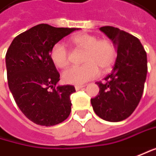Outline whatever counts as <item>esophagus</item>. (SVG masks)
<instances>
[{"label": "esophagus", "instance_id": "obj_1", "mask_svg": "<svg viewBox=\"0 0 156 156\" xmlns=\"http://www.w3.org/2000/svg\"><path fill=\"white\" fill-rule=\"evenodd\" d=\"M83 87H85V85H75V86H74V88H75L76 90H81V89L83 88Z\"/></svg>", "mask_w": 156, "mask_h": 156}]
</instances>
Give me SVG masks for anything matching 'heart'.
<instances>
[{
	"instance_id": "1",
	"label": "heart",
	"mask_w": 156,
	"mask_h": 156,
	"mask_svg": "<svg viewBox=\"0 0 156 156\" xmlns=\"http://www.w3.org/2000/svg\"><path fill=\"white\" fill-rule=\"evenodd\" d=\"M71 40L75 46L84 50V64L79 66H72L63 73L62 78L66 83H84L98 74V67L104 71L107 70L115 60L116 49L110 40H98V36L86 33L78 34L73 36ZM50 58L58 68H65L69 64V52L61 42H58L52 47Z\"/></svg>"
}]
</instances>
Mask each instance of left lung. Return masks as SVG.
Instances as JSON below:
<instances>
[{
  "label": "left lung",
  "instance_id": "obj_1",
  "mask_svg": "<svg viewBox=\"0 0 156 156\" xmlns=\"http://www.w3.org/2000/svg\"><path fill=\"white\" fill-rule=\"evenodd\" d=\"M117 49L112 73L97 82L99 92L90 99L97 115L108 122H121L136 109L144 91L147 73V52L139 40L114 27L99 28Z\"/></svg>",
  "mask_w": 156,
  "mask_h": 156
}]
</instances>
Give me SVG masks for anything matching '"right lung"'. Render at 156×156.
<instances>
[{
  "label": "right lung",
  "mask_w": 156,
  "mask_h": 156,
  "mask_svg": "<svg viewBox=\"0 0 156 156\" xmlns=\"http://www.w3.org/2000/svg\"><path fill=\"white\" fill-rule=\"evenodd\" d=\"M77 28L40 24L18 34L6 53L8 84L21 112L33 122L53 126L71 113L73 85L57 86L59 79L50 58L52 47Z\"/></svg>",
  "instance_id": "obj_1"
}]
</instances>
